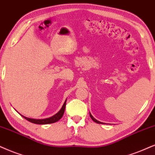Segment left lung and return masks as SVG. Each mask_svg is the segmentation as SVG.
<instances>
[{
  "label": "left lung",
  "mask_w": 155,
  "mask_h": 155,
  "mask_svg": "<svg viewBox=\"0 0 155 155\" xmlns=\"http://www.w3.org/2000/svg\"><path fill=\"white\" fill-rule=\"evenodd\" d=\"M89 115H90V117H91V119L92 120H93L94 121H95L96 123H98V124H104V123H102V122H101V121H97V119H95L93 117H92V115L91 114H90V112H89Z\"/></svg>",
  "instance_id": "8db88e82"
}]
</instances>
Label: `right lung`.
<instances>
[{
  "instance_id": "add662e5",
  "label": "right lung",
  "mask_w": 155,
  "mask_h": 155,
  "mask_svg": "<svg viewBox=\"0 0 155 155\" xmlns=\"http://www.w3.org/2000/svg\"><path fill=\"white\" fill-rule=\"evenodd\" d=\"M66 100L64 102V105L62 106V108L61 109V110L58 111L57 114L54 115V116L50 117V118H47V119H30V118H27V117L22 116L23 118H25L26 120H28L30 122L34 123V124H51V123H54L56 122V121L59 120V119L63 117L64 111H65V108H66Z\"/></svg>"
}]
</instances>
